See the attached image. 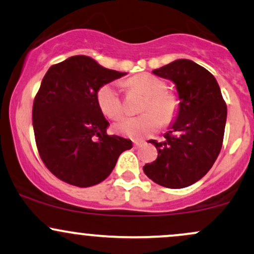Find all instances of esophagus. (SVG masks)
<instances>
[{
	"label": "esophagus",
	"instance_id": "1",
	"mask_svg": "<svg viewBox=\"0 0 254 254\" xmlns=\"http://www.w3.org/2000/svg\"><path fill=\"white\" fill-rule=\"evenodd\" d=\"M142 145H143V142H138V141L133 142V148H135V149H137V148H139V147H142Z\"/></svg>",
	"mask_w": 254,
	"mask_h": 254
}]
</instances>
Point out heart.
<instances>
[{"label":"heart","mask_w":254,"mask_h":254,"mask_svg":"<svg viewBox=\"0 0 254 254\" xmlns=\"http://www.w3.org/2000/svg\"><path fill=\"white\" fill-rule=\"evenodd\" d=\"M127 84L141 92L147 99L142 105V113L135 117L123 118L116 129L131 138H143L159 129L160 124H170L176 118L179 100L173 93L166 92V83L151 74H139L131 77ZM98 104L106 117L119 119L124 115V105L117 83L101 86L97 94Z\"/></svg>","instance_id":"obj_1"}]
</instances>
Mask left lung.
<instances>
[{
  "label": "left lung",
  "instance_id": "left-lung-1",
  "mask_svg": "<svg viewBox=\"0 0 254 254\" xmlns=\"http://www.w3.org/2000/svg\"><path fill=\"white\" fill-rule=\"evenodd\" d=\"M176 84L179 110L164 142L151 139L157 159L143 171L168 189H183L208 173L222 148L227 106L211 72L190 60H177L153 70Z\"/></svg>",
  "mask_w": 254,
  "mask_h": 254
}]
</instances>
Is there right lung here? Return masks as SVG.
<instances>
[{
    "mask_svg": "<svg viewBox=\"0 0 254 254\" xmlns=\"http://www.w3.org/2000/svg\"><path fill=\"white\" fill-rule=\"evenodd\" d=\"M127 72L101 66L88 56H72L50 66L34 98L32 121L44 165L70 185L89 188L106 179L130 139L107 135L99 107L101 86Z\"/></svg>",
    "mask_w": 254,
    "mask_h": 254,
    "instance_id": "right-lung-1",
    "label": "right lung"
}]
</instances>
